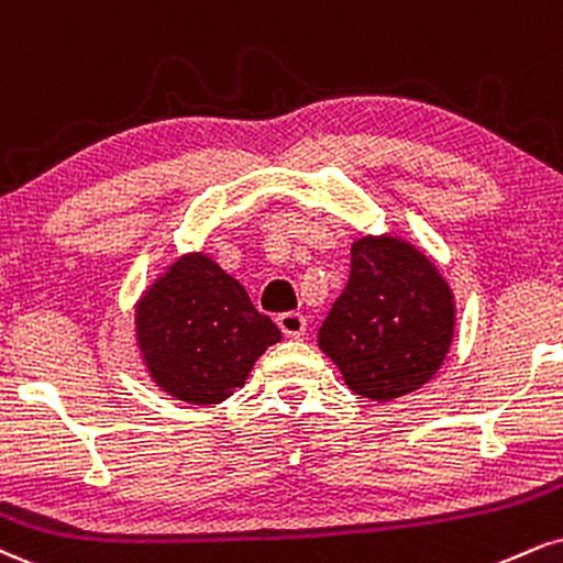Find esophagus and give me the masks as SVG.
<instances>
[{
	"label": "esophagus",
	"instance_id": "34e87169",
	"mask_svg": "<svg viewBox=\"0 0 563 563\" xmlns=\"http://www.w3.org/2000/svg\"><path fill=\"white\" fill-rule=\"evenodd\" d=\"M275 322L283 330V335L288 338H301L307 333V317L301 311H283V314H277Z\"/></svg>",
	"mask_w": 563,
	"mask_h": 563
}]
</instances>
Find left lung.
Returning a JSON list of instances; mask_svg holds the SVG:
<instances>
[{"mask_svg":"<svg viewBox=\"0 0 563 563\" xmlns=\"http://www.w3.org/2000/svg\"><path fill=\"white\" fill-rule=\"evenodd\" d=\"M456 333V296L432 256L401 235H358L349 286L317 346L356 396L396 401L443 369Z\"/></svg>","mask_w":563,"mask_h":563,"instance_id":"obj_1","label":"left lung"}]
</instances>
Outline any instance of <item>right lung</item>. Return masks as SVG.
<instances>
[{
    "label": "right lung",
    "mask_w": 563,
    "mask_h": 563,
    "mask_svg": "<svg viewBox=\"0 0 563 563\" xmlns=\"http://www.w3.org/2000/svg\"><path fill=\"white\" fill-rule=\"evenodd\" d=\"M135 349L152 383L178 401L212 406L246 383L280 330L205 252L180 254L139 296Z\"/></svg>",
    "instance_id": "right-lung-1"
}]
</instances>
